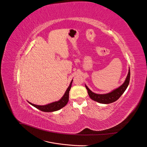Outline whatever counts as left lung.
Returning <instances> with one entry per match:
<instances>
[{"label": "left lung", "mask_w": 147, "mask_h": 147, "mask_svg": "<svg viewBox=\"0 0 147 147\" xmlns=\"http://www.w3.org/2000/svg\"><path fill=\"white\" fill-rule=\"evenodd\" d=\"M130 80V69H129V72L127 74V76L125 80V81L123 83L122 85L120 86L119 88L115 89L112 92L109 93H107L104 94H96V93L92 92L90 89L88 88L86 85L85 87L88 91V95L90 96V98L96 101L100 104H110L117 100L123 94L124 92L125 91L126 88H127L129 83Z\"/></svg>", "instance_id": "1"}]
</instances>
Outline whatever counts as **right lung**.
<instances>
[{"instance_id": "right-lung-1", "label": "right lung", "mask_w": 147, "mask_h": 147, "mask_svg": "<svg viewBox=\"0 0 147 147\" xmlns=\"http://www.w3.org/2000/svg\"><path fill=\"white\" fill-rule=\"evenodd\" d=\"M73 82V80L71 81L70 85L68 87V88L67 89V90L65 92V94L63 96L62 98L56 102H52L51 104H49L45 105H35L33 104L30 102H29V103L30 104L32 105V106L35 107V108L38 109V110L42 111V112H55V111L59 110L61 109L63 107L67 104V102L69 101V91L70 90L71 86H72V83Z\"/></svg>"}]
</instances>
